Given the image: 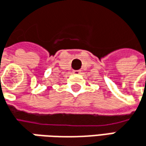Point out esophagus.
Segmentation results:
<instances>
[{
    "label": "esophagus",
    "mask_w": 146,
    "mask_h": 146,
    "mask_svg": "<svg viewBox=\"0 0 146 146\" xmlns=\"http://www.w3.org/2000/svg\"><path fill=\"white\" fill-rule=\"evenodd\" d=\"M73 73H74V74H78V73H81V71H80V70H73Z\"/></svg>",
    "instance_id": "1"
}]
</instances>
